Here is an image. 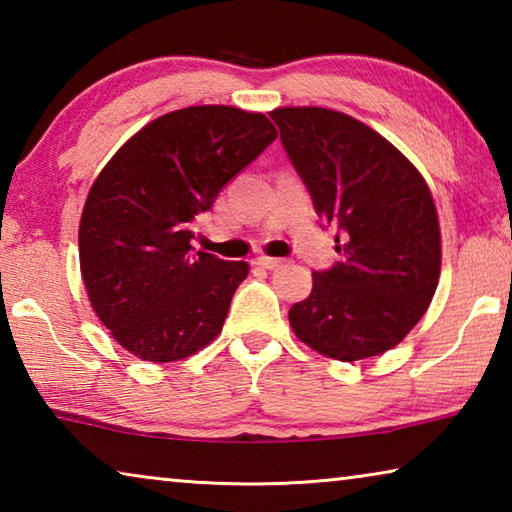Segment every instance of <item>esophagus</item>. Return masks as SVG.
Instances as JSON below:
<instances>
[{
  "label": "esophagus",
  "instance_id": "obj_1",
  "mask_svg": "<svg viewBox=\"0 0 512 512\" xmlns=\"http://www.w3.org/2000/svg\"><path fill=\"white\" fill-rule=\"evenodd\" d=\"M255 264H257V266H262V268H268V271H271V268L282 266V264H284V259H277V257H266V255H262V257H257V259H255Z\"/></svg>",
  "mask_w": 512,
  "mask_h": 512
}]
</instances>
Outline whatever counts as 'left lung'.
<instances>
[{
    "label": "left lung",
    "instance_id": "left-lung-1",
    "mask_svg": "<svg viewBox=\"0 0 512 512\" xmlns=\"http://www.w3.org/2000/svg\"><path fill=\"white\" fill-rule=\"evenodd\" d=\"M318 216L343 255L314 271L289 309L293 334L329 359L395 348L424 316L440 277L438 212L422 173L370 126L327 108L271 112Z\"/></svg>",
    "mask_w": 512,
    "mask_h": 512
}]
</instances>
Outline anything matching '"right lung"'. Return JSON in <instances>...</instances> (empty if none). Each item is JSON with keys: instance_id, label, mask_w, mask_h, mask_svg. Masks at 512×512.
Segmentation results:
<instances>
[{"instance_id": "add662e5", "label": "right lung", "mask_w": 512, "mask_h": 512, "mask_svg": "<svg viewBox=\"0 0 512 512\" xmlns=\"http://www.w3.org/2000/svg\"><path fill=\"white\" fill-rule=\"evenodd\" d=\"M277 137L262 112L192 106L153 119L101 169L79 225L94 314L135 357L169 363L221 334L248 275L192 248V221Z\"/></svg>"}]
</instances>
